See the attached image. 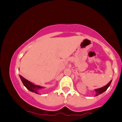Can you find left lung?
Listing matches in <instances>:
<instances>
[{
	"label": "left lung",
	"mask_w": 122,
	"mask_h": 122,
	"mask_svg": "<svg viewBox=\"0 0 122 122\" xmlns=\"http://www.w3.org/2000/svg\"><path fill=\"white\" fill-rule=\"evenodd\" d=\"M112 81V80H111V81H110L106 85V86H103V87H102L101 88H98V89H95L94 91H95V92H96V96H98V95L101 94H102V93H103V92H104L106 91V90L108 89V87L110 86V85H111V84Z\"/></svg>",
	"instance_id": "1"
}]
</instances>
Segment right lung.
Wrapping results in <instances>:
<instances>
[{"mask_svg":"<svg viewBox=\"0 0 122 122\" xmlns=\"http://www.w3.org/2000/svg\"><path fill=\"white\" fill-rule=\"evenodd\" d=\"M19 77L20 78L23 85L25 86L26 89L31 92L39 94V92L40 90L45 88L44 86H38V85L34 84V83H31L30 81H28V80H26V79H25L24 77H23V76H20V75H19Z\"/></svg>","mask_w":122,"mask_h":122,"instance_id":"1","label":"right lung"}]
</instances>
